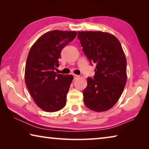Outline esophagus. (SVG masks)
<instances>
[{
	"label": "esophagus",
	"mask_w": 149,
	"mask_h": 149,
	"mask_svg": "<svg viewBox=\"0 0 149 149\" xmlns=\"http://www.w3.org/2000/svg\"><path fill=\"white\" fill-rule=\"evenodd\" d=\"M73 75H74V79H77V77H79V75H76V74H73Z\"/></svg>",
	"instance_id": "obj_1"
}]
</instances>
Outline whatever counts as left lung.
<instances>
[{
    "mask_svg": "<svg viewBox=\"0 0 149 149\" xmlns=\"http://www.w3.org/2000/svg\"><path fill=\"white\" fill-rule=\"evenodd\" d=\"M82 50L91 64H96L93 78L87 77L84 90L86 107L95 112L110 109L119 100L127 81L126 58L114 35L102 31H78Z\"/></svg>",
    "mask_w": 149,
    "mask_h": 149,
    "instance_id": "1",
    "label": "left lung"
}]
</instances>
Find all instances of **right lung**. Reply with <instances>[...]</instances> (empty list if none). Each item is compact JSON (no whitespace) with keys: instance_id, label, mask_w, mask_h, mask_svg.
<instances>
[{"instance_id":"1","label":"right lung","mask_w":149,"mask_h":149,"mask_svg":"<svg viewBox=\"0 0 149 149\" xmlns=\"http://www.w3.org/2000/svg\"><path fill=\"white\" fill-rule=\"evenodd\" d=\"M76 31L54 30L39 37L33 45L25 68V82L33 99L48 112L64 107L66 96L74 77L57 74L60 53L75 39Z\"/></svg>"}]
</instances>
